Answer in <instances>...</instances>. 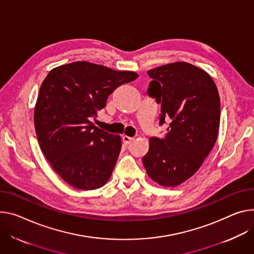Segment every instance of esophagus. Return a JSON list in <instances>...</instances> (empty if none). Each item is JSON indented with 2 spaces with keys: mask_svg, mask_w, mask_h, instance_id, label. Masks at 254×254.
<instances>
[{
  "mask_svg": "<svg viewBox=\"0 0 254 254\" xmlns=\"http://www.w3.org/2000/svg\"><path fill=\"white\" fill-rule=\"evenodd\" d=\"M123 141H124V143H125L126 145H128V144H130V143L133 141V137L128 136V135H124V136H123Z\"/></svg>",
  "mask_w": 254,
  "mask_h": 254,
  "instance_id": "1",
  "label": "esophagus"
}]
</instances>
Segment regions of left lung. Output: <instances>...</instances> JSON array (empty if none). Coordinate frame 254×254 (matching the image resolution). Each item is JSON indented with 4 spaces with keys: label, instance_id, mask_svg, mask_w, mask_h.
Segmentation results:
<instances>
[{
    "label": "left lung",
    "instance_id": "obj_1",
    "mask_svg": "<svg viewBox=\"0 0 254 254\" xmlns=\"http://www.w3.org/2000/svg\"><path fill=\"white\" fill-rule=\"evenodd\" d=\"M148 94L161 103L160 125L168 121L162 139L151 137L143 164L162 187H177L191 177L214 147L220 127V96L211 76L176 62L148 71Z\"/></svg>",
    "mask_w": 254,
    "mask_h": 254
}]
</instances>
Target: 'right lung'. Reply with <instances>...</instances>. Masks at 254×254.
<instances>
[{
	"label": "right lung",
	"instance_id": "right-lung-1",
	"mask_svg": "<svg viewBox=\"0 0 254 254\" xmlns=\"http://www.w3.org/2000/svg\"><path fill=\"white\" fill-rule=\"evenodd\" d=\"M137 77L130 71L75 62L53 68L43 80L34 108L37 140L52 167L73 188L96 190L110 178L122 137L91 120L115 89Z\"/></svg>",
	"mask_w": 254,
	"mask_h": 254
}]
</instances>
